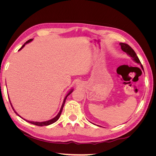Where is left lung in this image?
<instances>
[{
	"instance_id": "obj_1",
	"label": "left lung",
	"mask_w": 156,
	"mask_h": 156,
	"mask_svg": "<svg viewBox=\"0 0 156 156\" xmlns=\"http://www.w3.org/2000/svg\"><path fill=\"white\" fill-rule=\"evenodd\" d=\"M120 45L121 46L122 50L124 51L125 53H126L127 55H128L129 56H130L132 58V59H133L136 63L140 64L141 68H142V69H143V70H144L143 65L141 64L140 61L139 60L138 56H137V55H136V54L135 53V52L134 51V50L132 49L128 44H124V43H120Z\"/></svg>"
}]
</instances>
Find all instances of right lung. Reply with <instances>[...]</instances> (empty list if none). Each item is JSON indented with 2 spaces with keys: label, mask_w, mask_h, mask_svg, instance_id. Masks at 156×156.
Listing matches in <instances>:
<instances>
[{
  "label": "right lung",
  "mask_w": 156,
  "mask_h": 156,
  "mask_svg": "<svg viewBox=\"0 0 156 156\" xmlns=\"http://www.w3.org/2000/svg\"><path fill=\"white\" fill-rule=\"evenodd\" d=\"M32 40L33 39H30L29 40H28L27 41H26V43L23 45L21 48L19 49V51H20L21 49H22L23 48H24V46L25 45V44H28V43H29V42H30L31 41H32ZM73 92V89L72 90H71L69 92V93L67 94L66 95V96L65 97V98H64V101H63V103H62V107H61V108H60V111H59V112L58 113V115H56L55 118H53V119H51V120H48V121H45V122H32V121H29V120H25V121H27V122H29V123H30V124H34V125H36V126H49V125H50V124H53V123H55V122H56L58 120V119L60 118V115H61V112H62V109H63V107H64V104H65V102H66V98H67V97L69 95V94L72 93ZM9 100H10V98H9ZM10 104H11V105H12V108H13V110L14 111V112H16V114L17 115H18L20 117H21L20 115H19L15 111V110H14V108H13V107H12V103H11V102H10ZM21 118H22V117H21Z\"/></svg>",
  "instance_id": "add662e5"
}]
</instances>
